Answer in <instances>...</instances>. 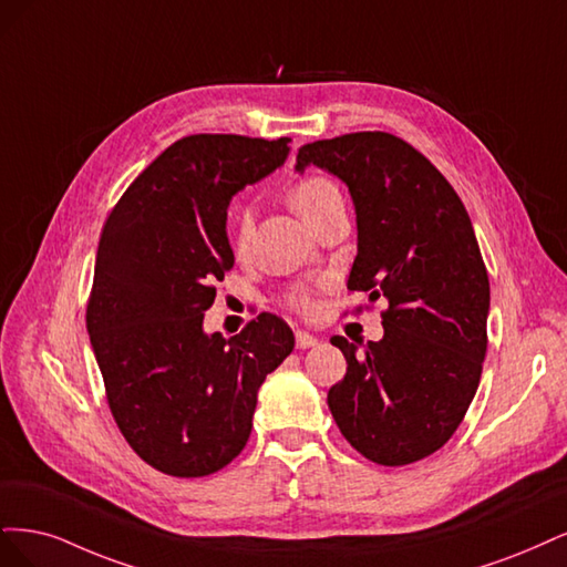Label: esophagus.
I'll use <instances>...</instances> for the list:
<instances>
[{
  "label": "esophagus",
  "instance_id": "obj_1",
  "mask_svg": "<svg viewBox=\"0 0 567 567\" xmlns=\"http://www.w3.org/2000/svg\"><path fill=\"white\" fill-rule=\"evenodd\" d=\"M295 341H297V349H299V351H306V349H313V346H318V339H316L313 334H308V332H303V330H299V332L295 334Z\"/></svg>",
  "mask_w": 567,
  "mask_h": 567
}]
</instances>
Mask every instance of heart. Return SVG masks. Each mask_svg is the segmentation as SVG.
<instances>
[{
  "mask_svg": "<svg viewBox=\"0 0 567 567\" xmlns=\"http://www.w3.org/2000/svg\"><path fill=\"white\" fill-rule=\"evenodd\" d=\"M341 197L339 188L332 184L330 178L327 176H306L301 181H297L295 186L289 188L287 193V199L289 205L295 207V212L303 218L306 224L313 221V218L332 203V199ZM251 228H254V216H251V209L249 207H240L235 209V216H233V247L237 254H245L249 249V243H251ZM287 303L291 308L301 310V313H308L310 308H313V301H310V297L306 295L303 289H295L289 291L287 297Z\"/></svg>",
  "mask_w": 567,
  "mask_h": 567,
  "instance_id": "b5f03b06",
  "label": "heart"
}]
</instances>
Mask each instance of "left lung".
<instances>
[{
    "mask_svg": "<svg viewBox=\"0 0 567 567\" xmlns=\"http://www.w3.org/2000/svg\"><path fill=\"white\" fill-rule=\"evenodd\" d=\"M308 164L351 190L358 254L351 291L386 297L383 339L343 337L346 377L327 393L362 456L405 466L441 450L476 395L487 351L489 280L471 218L447 178L403 138L355 132L301 145Z\"/></svg>",
    "mask_w": 567,
    "mask_h": 567,
    "instance_id": "left-lung-1",
    "label": "left lung"
}]
</instances>
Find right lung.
<instances>
[{"label": "right lung", "mask_w": 567, "mask_h": 567, "mask_svg": "<svg viewBox=\"0 0 567 567\" xmlns=\"http://www.w3.org/2000/svg\"><path fill=\"white\" fill-rule=\"evenodd\" d=\"M291 138L193 134L145 167L107 214L86 303L105 398L126 443L176 478H203L247 445L257 393L295 349L261 313L228 341L205 334L216 280L235 264L230 197L276 172Z\"/></svg>", "instance_id": "1"}]
</instances>
